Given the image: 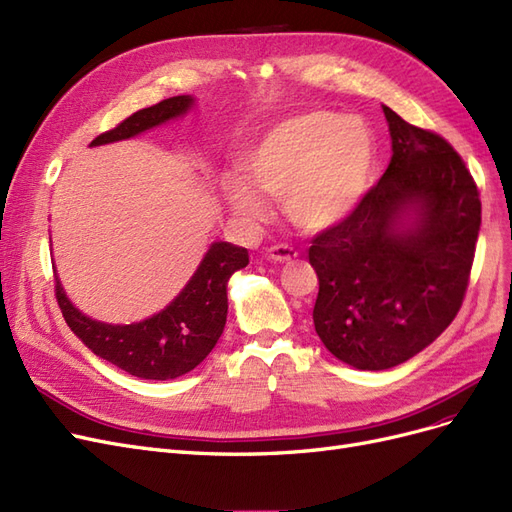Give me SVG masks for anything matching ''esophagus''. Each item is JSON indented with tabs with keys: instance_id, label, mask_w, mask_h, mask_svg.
I'll return each instance as SVG.
<instances>
[{
	"instance_id": "1",
	"label": "esophagus",
	"mask_w": 512,
	"mask_h": 512,
	"mask_svg": "<svg viewBox=\"0 0 512 512\" xmlns=\"http://www.w3.org/2000/svg\"><path fill=\"white\" fill-rule=\"evenodd\" d=\"M267 258L273 260V262H290V260L297 258V250H292L290 245L280 243V245L269 247V250H267Z\"/></svg>"
}]
</instances>
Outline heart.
<instances>
[{"instance_id":"b5f03b06","label":"heart","mask_w":512,"mask_h":512,"mask_svg":"<svg viewBox=\"0 0 512 512\" xmlns=\"http://www.w3.org/2000/svg\"><path fill=\"white\" fill-rule=\"evenodd\" d=\"M245 164L262 192L282 198L294 226L322 230L342 222L367 192L376 138L359 117L309 111L273 126ZM253 184L245 175H230L224 190L239 215L262 220L267 200Z\"/></svg>"}]
</instances>
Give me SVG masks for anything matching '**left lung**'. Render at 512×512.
I'll return each instance as SVG.
<instances>
[{
    "label": "left lung",
    "mask_w": 512,
    "mask_h": 512,
    "mask_svg": "<svg viewBox=\"0 0 512 512\" xmlns=\"http://www.w3.org/2000/svg\"><path fill=\"white\" fill-rule=\"evenodd\" d=\"M393 158L342 222L318 232L314 327L356 369H389L427 348L466 297L480 194L453 145L384 106Z\"/></svg>",
    "instance_id": "8db88e82"
}]
</instances>
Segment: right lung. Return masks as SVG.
Instances as JSON below:
<instances>
[{"instance_id": "right-lung-1", "label": "right lung", "mask_w": 512, "mask_h": 512, "mask_svg": "<svg viewBox=\"0 0 512 512\" xmlns=\"http://www.w3.org/2000/svg\"><path fill=\"white\" fill-rule=\"evenodd\" d=\"M190 96H175L136 111L113 130L96 136L91 145L132 138L153 126L183 115L192 106ZM245 247L218 241L200 262L179 297L160 314L136 324H104L76 309L55 277V299L68 327L100 359L143 380H173L188 374L218 344L224 331L230 275L247 267Z\"/></svg>"}]
</instances>
